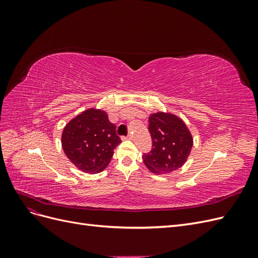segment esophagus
<instances>
[{
    "label": "esophagus",
    "mask_w": 258,
    "mask_h": 258,
    "mask_svg": "<svg viewBox=\"0 0 258 258\" xmlns=\"http://www.w3.org/2000/svg\"><path fill=\"white\" fill-rule=\"evenodd\" d=\"M121 139H122V140H131V139H132V136L129 135V136H127V137H122Z\"/></svg>",
    "instance_id": "obj_1"
}]
</instances>
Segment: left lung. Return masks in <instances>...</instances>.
I'll return each mask as SVG.
<instances>
[{"label":"left lung","mask_w":258,"mask_h":258,"mask_svg":"<svg viewBox=\"0 0 258 258\" xmlns=\"http://www.w3.org/2000/svg\"><path fill=\"white\" fill-rule=\"evenodd\" d=\"M152 151L143 155L147 169L155 174H166L181 168L192 147V137L185 122L176 115L157 112L148 117Z\"/></svg>","instance_id":"1"}]
</instances>
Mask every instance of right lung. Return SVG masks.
I'll use <instances>...</instances> for the list:
<instances>
[{
  "label": "right lung",
  "instance_id": "add662e5",
  "mask_svg": "<svg viewBox=\"0 0 258 258\" xmlns=\"http://www.w3.org/2000/svg\"><path fill=\"white\" fill-rule=\"evenodd\" d=\"M120 142L116 126L108 120L106 112L97 108H88L70 120L61 136L67 157L75 167L90 174L107 167Z\"/></svg>",
  "mask_w": 258,
  "mask_h": 258
}]
</instances>
